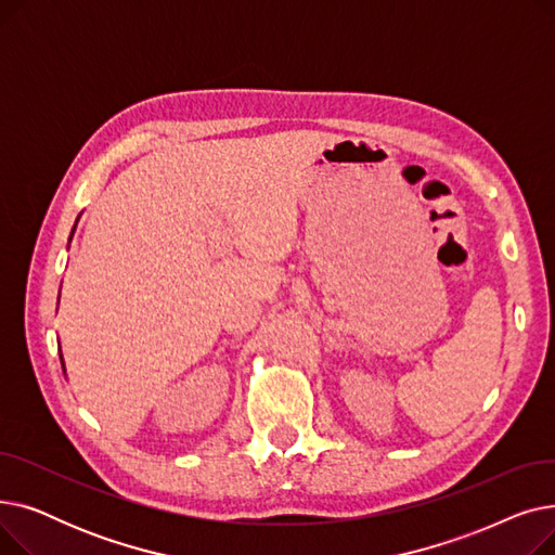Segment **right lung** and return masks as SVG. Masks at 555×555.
<instances>
[{
  "label": "right lung",
  "instance_id": "obj_1",
  "mask_svg": "<svg viewBox=\"0 0 555 555\" xmlns=\"http://www.w3.org/2000/svg\"><path fill=\"white\" fill-rule=\"evenodd\" d=\"M72 233H74V231H72ZM69 241H72V238H69ZM57 301H61V297H57ZM63 366H65V362H63ZM63 371H65V369H63Z\"/></svg>",
  "mask_w": 555,
  "mask_h": 555
}]
</instances>
